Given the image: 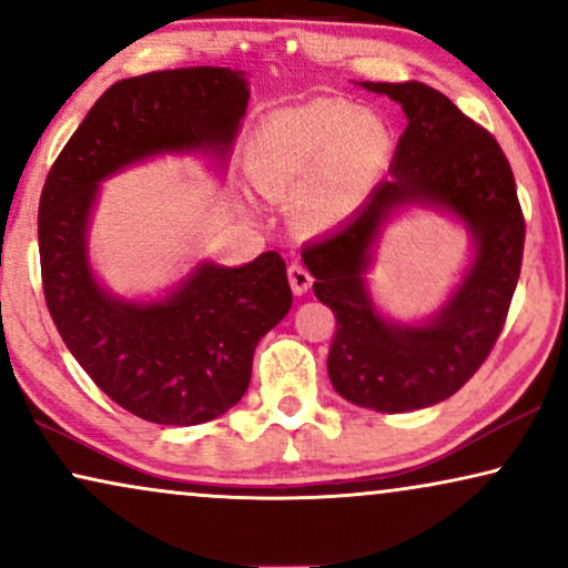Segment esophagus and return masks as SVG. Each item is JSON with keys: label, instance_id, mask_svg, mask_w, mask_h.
Segmentation results:
<instances>
[{"label": "esophagus", "instance_id": "obj_1", "mask_svg": "<svg viewBox=\"0 0 568 568\" xmlns=\"http://www.w3.org/2000/svg\"><path fill=\"white\" fill-rule=\"evenodd\" d=\"M286 274H290V284L294 294H305L310 290V284H313V276H310V271L302 266V263H292Z\"/></svg>", "mask_w": 568, "mask_h": 568}]
</instances>
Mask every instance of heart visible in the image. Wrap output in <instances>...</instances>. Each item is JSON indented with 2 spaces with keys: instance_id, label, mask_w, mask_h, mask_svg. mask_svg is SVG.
<instances>
[{
  "instance_id": "obj_1",
  "label": "heart",
  "mask_w": 568,
  "mask_h": 568,
  "mask_svg": "<svg viewBox=\"0 0 568 568\" xmlns=\"http://www.w3.org/2000/svg\"><path fill=\"white\" fill-rule=\"evenodd\" d=\"M393 136L385 119L338 98L271 113L247 144V173L274 199L294 196V220L333 230L359 212L383 173Z\"/></svg>"
}]
</instances>
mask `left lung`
<instances>
[{"instance_id":"1","label":"left lung","mask_w":568,"mask_h":568,"mask_svg":"<svg viewBox=\"0 0 568 568\" xmlns=\"http://www.w3.org/2000/svg\"><path fill=\"white\" fill-rule=\"evenodd\" d=\"M395 100L406 131L385 178L336 232L302 247L315 297L336 315L328 375L341 398L379 414L447 400L499 338L525 247L515 175L496 139L424 82H362ZM408 205L453 213L474 237V261L439 314L398 324L374 307L366 271L384 222Z\"/></svg>"}]
</instances>
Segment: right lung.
Here are the masks:
<instances>
[{"label":"right lung","mask_w":568,"mask_h":568,"mask_svg":"<svg viewBox=\"0 0 568 568\" xmlns=\"http://www.w3.org/2000/svg\"><path fill=\"white\" fill-rule=\"evenodd\" d=\"M247 98L240 69L185 67L108 88L49 170L38 247L49 313L69 352L108 398L144 422L193 426L227 414L251 383L258 341L290 313L276 251L230 268L201 261L168 297H115L88 258V227L105 178L160 154L224 162Z\"/></svg>","instance_id":"right-lung-1"}]
</instances>
